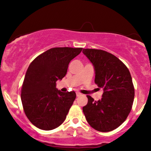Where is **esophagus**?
Returning a JSON list of instances; mask_svg holds the SVG:
<instances>
[{"label":"esophagus","mask_w":151,"mask_h":151,"mask_svg":"<svg viewBox=\"0 0 151 151\" xmlns=\"http://www.w3.org/2000/svg\"><path fill=\"white\" fill-rule=\"evenodd\" d=\"M76 95H77V96H81V93L80 92H76Z\"/></svg>","instance_id":"obj_1"}]
</instances>
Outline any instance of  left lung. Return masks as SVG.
Masks as SVG:
<instances>
[{
    "instance_id": "obj_1",
    "label": "left lung",
    "mask_w": 151,
    "mask_h": 151,
    "mask_svg": "<svg viewBox=\"0 0 151 151\" xmlns=\"http://www.w3.org/2000/svg\"><path fill=\"white\" fill-rule=\"evenodd\" d=\"M82 52L92 63L95 83L104 91L99 101L86 96L88 103L83 112L93 129L111 131L125 121L132 108L135 92L131 74L112 54L96 49H84Z\"/></svg>"
}]
</instances>
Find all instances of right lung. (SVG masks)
I'll list each match as a JSON object with an SVG mask.
<instances>
[{
  "instance_id": "obj_1",
  "label": "right lung",
  "mask_w": 151,
  "mask_h": 151,
  "mask_svg": "<svg viewBox=\"0 0 151 151\" xmlns=\"http://www.w3.org/2000/svg\"><path fill=\"white\" fill-rule=\"evenodd\" d=\"M81 50L51 48L28 67L21 88V101L26 116L38 129L50 131L65 121L76 93L62 92L56 88V81L65 77L70 61Z\"/></svg>"
}]
</instances>
